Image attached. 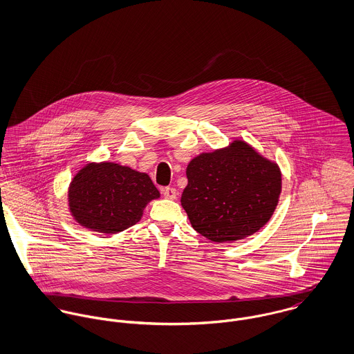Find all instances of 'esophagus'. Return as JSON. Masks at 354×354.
<instances>
[{
  "mask_svg": "<svg viewBox=\"0 0 354 354\" xmlns=\"http://www.w3.org/2000/svg\"><path fill=\"white\" fill-rule=\"evenodd\" d=\"M163 196L166 199H170V201H176L177 199V189L173 188V187H167L163 189Z\"/></svg>",
  "mask_w": 354,
  "mask_h": 354,
  "instance_id": "esophagus-1",
  "label": "esophagus"
}]
</instances>
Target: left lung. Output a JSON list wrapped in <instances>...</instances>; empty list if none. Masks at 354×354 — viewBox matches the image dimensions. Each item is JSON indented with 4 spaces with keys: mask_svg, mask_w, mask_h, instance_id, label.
Masks as SVG:
<instances>
[{
    "mask_svg": "<svg viewBox=\"0 0 354 354\" xmlns=\"http://www.w3.org/2000/svg\"><path fill=\"white\" fill-rule=\"evenodd\" d=\"M187 178L181 205L192 227L214 243H234L259 232L282 191L278 163L241 139L195 156Z\"/></svg>",
    "mask_w": 354,
    "mask_h": 354,
    "instance_id": "left-lung-1",
    "label": "left lung"
}]
</instances>
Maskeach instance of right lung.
Returning <instances> with one entry per match:
<instances>
[{"instance_id":"1","label":"right lung","mask_w":354,"mask_h":354,"mask_svg":"<svg viewBox=\"0 0 354 354\" xmlns=\"http://www.w3.org/2000/svg\"><path fill=\"white\" fill-rule=\"evenodd\" d=\"M160 194L147 173L115 162H87L68 188V208L77 225L117 234L136 225Z\"/></svg>"}]
</instances>
